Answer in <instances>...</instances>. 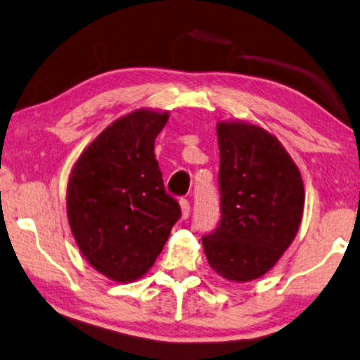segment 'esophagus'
Wrapping results in <instances>:
<instances>
[{"instance_id":"obj_1","label":"esophagus","mask_w":360,"mask_h":360,"mask_svg":"<svg viewBox=\"0 0 360 360\" xmlns=\"http://www.w3.org/2000/svg\"><path fill=\"white\" fill-rule=\"evenodd\" d=\"M180 209H181V219H188V215H190V202L186 201V199H181L180 201Z\"/></svg>"}]
</instances>
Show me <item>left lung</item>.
<instances>
[{
    "label": "left lung",
    "instance_id": "8db88e82",
    "mask_svg": "<svg viewBox=\"0 0 360 360\" xmlns=\"http://www.w3.org/2000/svg\"><path fill=\"white\" fill-rule=\"evenodd\" d=\"M220 224L202 236L215 274L245 283L269 272L297 235L304 184L288 151L261 125L219 120Z\"/></svg>",
    "mask_w": 360,
    "mask_h": 360
}]
</instances>
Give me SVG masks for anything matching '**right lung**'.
I'll return each mask as SVG.
<instances>
[{"label": "right lung", "mask_w": 360, "mask_h": 360, "mask_svg": "<svg viewBox=\"0 0 360 360\" xmlns=\"http://www.w3.org/2000/svg\"><path fill=\"white\" fill-rule=\"evenodd\" d=\"M169 110L136 109L99 134L68 181V220L80 252L99 274L131 283L148 274L180 217L164 190L154 140Z\"/></svg>", "instance_id": "1"}]
</instances>
